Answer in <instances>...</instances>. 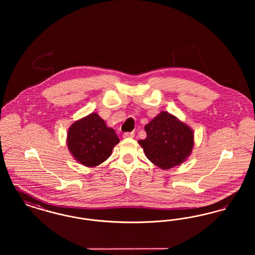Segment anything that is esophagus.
<instances>
[{"mask_svg":"<svg viewBox=\"0 0 255 255\" xmlns=\"http://www.w3.org/2000/svg\"><path fill=\"white\" fill-rule=\"evenodd\" d=\"M133 135H134V133L133 132H127V133H123V137L124 138H133Z\"/></svg>","mask_w":255,"mask_h":255,"instance_id":"esophagus-1","label":"esophagus"}]
</instances>
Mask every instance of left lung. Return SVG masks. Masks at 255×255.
Here are the masks:
<instances>
[{
    "instance_id": "8db88e82",
    "label": "left lung",
    "mask_w": 255,
    "mask_h": 255,
    "mask_svg": "<svg viewBox=\"0 0 255 255\" xmlns=\"http://www.w3.org/2000/svg\"><path fill=\"white\" fill-rule=\"evenodd\" d=\"M145 139L137 142L147 158L160 169L180 165L191 155L194 146L193 130L167 112H160L144 127Z\"/></svg>"
}]
</instances>
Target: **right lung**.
I'll use <instances>...</instances> for the list:
<instances>
[{"label": "right lung", "mask_w": 255, "mask_h": 255, "mask_svg": "<svg viewBox=\"0 0 255 255\" xmlns=\"http://www.w3.org/2000/svg\"><path fill=\"white\" fill-rule=\"evenodd\" d=\"M119 142L115 130L108 127L97 113L73 122L67 133L70 153L87 167H95L105 161Z\"/></svg>", "instance_id": "1"}]
</instances>
